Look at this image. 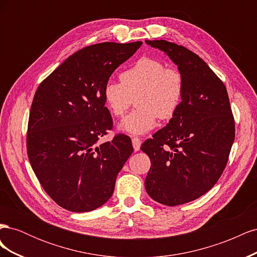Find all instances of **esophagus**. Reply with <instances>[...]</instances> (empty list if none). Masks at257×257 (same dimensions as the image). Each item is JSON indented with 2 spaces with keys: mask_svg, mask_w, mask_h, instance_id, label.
<instances>
[{
  "mask_svg": "<svg viewBox=\"0 0 257 257\" xmlns=\"http://www.w3.org/2000/svg\"><path fill=\"white\" fill-rule=\"evenodd\" d=\"M132 144H133V148L135 151H138L139 149H141V146H142V141L137 137H134L132 138Z\"/></svg>",
  "mask_w": 257,
  "mask_h": 257,
  "instance_id": "34e87169",
  "label": "esophagus"
}]
</instances>
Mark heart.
<instances>
[{"label":"heart","instance_id":"obj_1","mask_svg":"<svg viewBox=\"0 0 257 257\" xmlns=\"http://www.w3.org/2000/svg\"><path fill=\"white\" fill-rule=\"evenodd\" d=\"M121 82L107 81L103 98L109 111L120 116L135 98L134 111L119 123V130L131 135H144L157 125L158 116L172 119L182 102L183 76L162 61L143 57L120 75Z\"/></svg>","mask_w":257,"mask_h":257}]
</instances>
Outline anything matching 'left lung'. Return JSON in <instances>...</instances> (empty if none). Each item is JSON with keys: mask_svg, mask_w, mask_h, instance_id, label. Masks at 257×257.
Wrapping results in <instances>:
<instances>
[{"mask_svg": "<svg viewBox=\"0 0 257 257\" xmlns=\"http://www.w3.org/2000/svg\"><path fill=\"white\" fill-rule=\"evenodd\" d=\"M146 44L168 56L184 81L175 115L142 145L151 161L146 191L160 204L182 205L219 180L234 144V116L224 83L197 54L163 40Z\"/></svg>", "mask_w": 257, "mask_h": 257, "instance_id": "left-lung-1", "label": "left lung"}]
</instances>
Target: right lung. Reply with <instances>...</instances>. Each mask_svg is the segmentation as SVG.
I'll use <instances>...</instances> for the list:
<instances>
[{
	"label": "right lung",
	"mask_w": 257,
	"mask_h": 257,
	"mask_svg": "<svg viewBox=\"0 0 257 257\" xmlns=\"http://www.w3.org/2000/svg\"><path fill=\"white\" fill-rule=\"evenodd\" d=\"M143 45L102 43L68 57L38 87L31 106L27 150L46 193L73 212H88L112 195L133 153L131 138L97 145L112 127L103 88Z\"/></svg>",
	"instance_id": "1"
}]
</instances>
